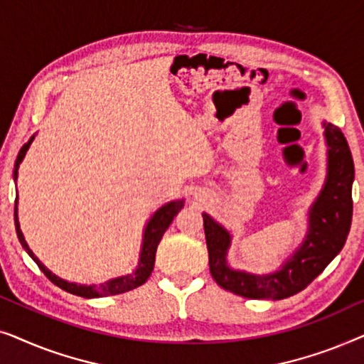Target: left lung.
I'll return each mask as SVG.
<instances>
[{
	"mask_svg": "<svg viewBox=\"0 0 364 364\" xmlns=\"http://www.w3.org/2000/svg\"><path fill=\"white\" fill-rule=\"evenodd\" d=\"M325 136L330 146L325 188L310 210V228L305 242L280 272L252 275L228 268L225 255L230 235L207 213L202 215L210 273L223 290L252 300H283L305 290L341 252L351 227L355 166L341 129L325 124Z\"/></svg>",
	"mask_w": 364,
	"mask_h": 364,
	"instance_id": "8db88e82",
	"label": "left lung"
}]
</instances>
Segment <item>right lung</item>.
<instances>
[{
    "instance_id": "right-lung-1",
    "label": "right lung",
    "mask_w": 364,
    "mask_h": 364,
    "mask_svg": "<svg viewBox=\"0 0 364 364\" xmlns=\"http://www.w3.org/2000/svg\"><path fill=\"white\" fill-rule=\"evenodd\" d=\"M33 142V137L29 139L28 144H24L19 151L18 157H16V164H14V181L18 178V168L19 164H21L24 154H26L29 144ZM18 200L14 202V225H16V233L19 242L24 250L29 253V257L33 258L34 262L38 263V267L41 268V272L46 275L49 280H51L54 285L63 288L64 291L73 293V295L77 296H84V298H94V296H111V295H119V293L134 290V288L144 285L147 282V278L151 277V273L154 270V262H156V252H157V245L159 242L162 240V235L166 233V230L171 225L173 217L177 215L178 212L183 208V200H173L168 202L167 205H164L162 208L154 213V217L149 220L147 227H146V233H144V243H142V252H141V262H139V268L132 275H126V277H119L114 278V280H109L106 283H101V285H92V287H84V285H76V283H69L64 282L61 278H58L56 275H53L51 272L48 270L46 267L43 265L41 262L34 257V253L29 250L28 243L24 242L23 232L19 228V222H18V208H16Z\"/></svg>"
}]
</instances>
